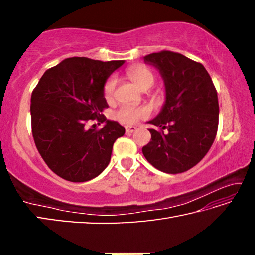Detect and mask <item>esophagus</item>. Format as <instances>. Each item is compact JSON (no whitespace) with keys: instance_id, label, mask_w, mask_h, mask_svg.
<instances>
[{"instance_id":"34e87169","label":"esophagus","mask_w":255,"mask_h":255,"mask_svg":"<svg viewBox=\"0 0 255 255\" xmlns=\"http://www.w3.org/2000/svg\"><path fill=\"white\" fill-rule=\"evenodd\" d=\"M137 130V127H135V126H127L126 127V132L127 133H132V132H135Z\"/></svg>"}]
</instances>
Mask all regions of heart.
Masks as SVG:
<instances>
[{
  "mask_svg": "<svg viewBox=\"0 0 255 255\" xmlns=\"http://www.w3.org/2000/svg\"><path fill=\"white\" fill-rule=\"evenodd\" d=\"M128 76L130 77V80L135 83L138 88L143 89L146 85H152L154 83V74L152 71L143 65H137L130 67L127 71ZM116 85H117V80L116 77L111 76L110 79H108L105 84V97L106 99L112 98L116 90ZM148 116V110L144 107H131V106H124L116 112V118L119 122L127 125L136 124L139 119H143Z\"/></svg>",
  "mask_w": 255,
  "mask_h": 255,
  "instance_id": "b5f03b06",
  "label": "heart"
}]
</instances>
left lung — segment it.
<instances>
[{"label":"left lung","instance_id":"obj_1","mask_svg":"<svg viewBox=\"0 0 255 255\" xmlns=\"http://www.w3.org/2000/svg\"><path fill=\"white\" fill-rule=\"evenodd\" d=\"M144 62L161 74L165 101L156 117L147 122L161 130L148 129L152 138L143 154L164 173H182L199 163L214 143L219 115L217 91L204 65L183 55L163 50L146 55Z\"/></svg>","mask_w":255,"mask_h":255}]
</instances>
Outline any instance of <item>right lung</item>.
I'll return each mask as SVG.
<instances>
[{
    "label": "right lung",
    "instance_id": "1",
    "mask_svg": "<svg viewBox=\"0 0 255 255\" xmlns=\"http://www.w3.org/2000/svg\"><path fill=\"white\" fill-rule=\"evenodd\" d=\"M125 60L101 62L86 57L64 59L41 76L31 94L34 144L49 169L71 182L98 176L110 162L112 146L125 128L108 120L105 84ZM97 118L100 131L85 125Z\"/></svg>",
    "mask_w": 255,
    "mask_h": 255
}]
</instances>
